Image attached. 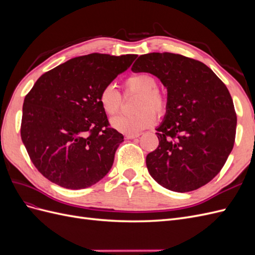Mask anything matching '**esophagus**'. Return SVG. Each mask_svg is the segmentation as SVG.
<instances>
[{"label":"esophagus","instance_id":"obj_1","mask_svg":"<svg viewBox=\"0 0 255 255\" xmlns=\"http://www.w3.org/2000/svg\"><path fill=\"white\" fill-rule=\"evenodd\" d=\"M139 136H140V134H127L126 135L127 139H134V138H137V137H139Z\"/></svg>","mask_w":255,"mask_h":255}]
</instances>
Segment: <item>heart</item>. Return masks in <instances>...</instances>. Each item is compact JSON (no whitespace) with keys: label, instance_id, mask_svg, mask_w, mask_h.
Instances as JSON below:
<instances>
[{"label":"heart","instance_id":"b5f03b06","mask_svg":"<svg viewBox=\"0 0 255 255\" xmlns=\"http://www.w3.org/2000/svg\"><path fill=\"white\" fill-rule=\"evenodd\" d=\"M126 88L139 92L135 104L137 113L119 115L112 118L111 126L126 134H138L142 129L151 127L156 120L155 114L164 113L167 107V100L157 87V81L149 73H135L126 80ZM99 103L109 115L118 113L121 106V95L113 85H107L99 95Z\"/></svg>","mask_w":255,"mask_h":255}]
</instances>
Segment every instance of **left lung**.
<instances>
[{
  "instance_id": "8db88e82",
  "label": "left lung",
  "mask_w": 255,
  "mask_h": 255,
  "mask_svg": "<svg viewBox=\"0 0 255 255\" xmlns=\"http://www.w3.org/2000/svg\"><path fill=\"white\" fill-rule=\"evenodd\" d=\"M133 72L155 75L167 88V107L156 128L159 144L146 155L161 186L188 192L217 175L233 149L236 113L225 84L201 61L173 53L137 58Z\"/></svg>"
}]
</instances>
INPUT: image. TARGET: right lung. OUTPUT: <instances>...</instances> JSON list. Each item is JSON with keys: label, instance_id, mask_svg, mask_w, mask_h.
<instances>
[{"label": "right lung", "instance_id": "obj_1", "mask_svg": "<svg viewBox=\"0 0 255 255\" xmlns=\"http://www.w3.org/2000/svg\"><path fill=\"white\" fill-rule=\"evenodd\" d=\"M136 57L89 54L37 80L23 103L21 138L30 160L49 181L83 189L109 173L123 135L109 127L98 98Z\"/></svg>", "mask_w": 255, "mask_h": 255}]
</instances>
